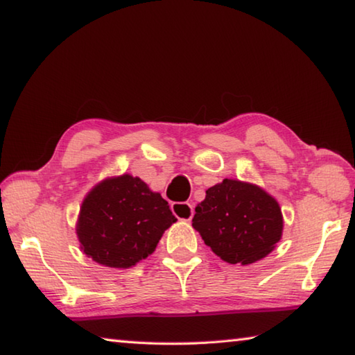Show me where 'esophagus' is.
<instances>
[{"mask_svg": "<svg viewBox=\"0 0 355 355\" xmlns=\"http://www.w3.org/2000/svg\"><path fill=\"white\" fill-rule=\"evenodd\" d=\"M172 211L182 220H191L194 216V208L191 203H172Z\"/></svg>", "mask_w": 355, "mask_h": 355, "instance_id": "34e87169", "label": "esophagus"}]
</instances>
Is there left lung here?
Segmentation results:
<instances>
[{
	"label": "left lung",
	"instance_id": "1",
	"mask_svg": "<svg viewBox=\"0 0 355 355\" xmlns=\"http://www.w3.org/2000/svg\"><path fill=\"white\" fill-rule=\"evenodd\" d=\"M192 227L230 264H250L271 254L284 232L279 202L260 186L224 178L207 189Z\"/></svg>",
	"mask_w": 355,
	"mask_h": 355
}]
</instances>
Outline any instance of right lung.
<instances>
[{
  "instance_id": "1",
  "label": "right lung",
  "mask_w": 355,
  "mask_h": 355,
  "mask_svg": "<svg viewBox=\"0 0 355 355\" xmlns=\"http://www.w3.org/2000/svg\"><path fill=\"white\" fill-rule=\"evenodd\" d=\"M177 218L139 177H107L87 192L76 220L83 254L107 268L128 269L152 255Z\"/></svg>"
}]
</instances>
